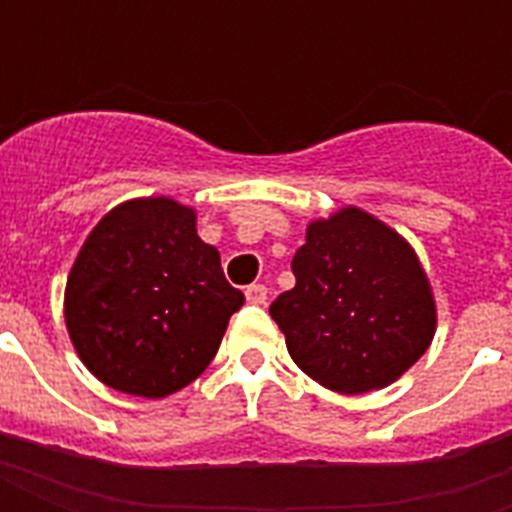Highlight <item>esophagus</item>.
Segmentation results:
<instances>
[{
  "label": "esophagus",
  "instance_id": "1",
  "mask_svg": "<svg viewBox=\"0 0 512 512\" xmlns=\"http://www.w3.org/2000/svg\"><path fill=\"white\" fill-rule=\"evenodd\" d=\"M266 299H268V290L263 288V285H249V288H246V301H249V304L260 307V304H266Z\"/></svg>",
  "mask_w": 512,
  "mask_h": 512
}]
</instances>
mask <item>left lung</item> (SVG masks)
<instances>
[{"label": "left lung", "instance_id": "8db88e82", "mask_svg": "<svg viewBox=\"0 0 512 512\" xmlns=\"http://www.w3.org/2000/svg\"><path fill=\"white\" fill-rule=\"evenodd\" d=\"M296 285L271 304L296 365L326 389L395 384L436 334V299L414 246L373 213L345 205L307 224Z\"/></svg>", "mask_w": 512, "mask_h": 512}]
</instances>
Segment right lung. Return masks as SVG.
I'll use <instances>...</instances> for the list:
<instances>
[{
    "instance_id": "right-lung-1",
    "label": "right lung",
    "mask_w": 512,
    "mask_h": 512,
    "mask_svg": "<svg viewBox=\"0 0 512 512\" xmlns=\"http://www.w3.org/2000/svg\"><path fill=\"white\" fill-rule=\"evenodd\" d=\"M244 293L224 279L197 211L172 197H134L95 224L65 285V326L101 384L167 397L211 365Z\"/></svg>"
}]
</instances>
